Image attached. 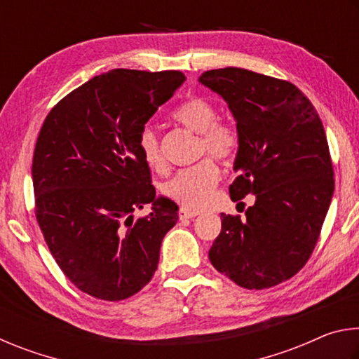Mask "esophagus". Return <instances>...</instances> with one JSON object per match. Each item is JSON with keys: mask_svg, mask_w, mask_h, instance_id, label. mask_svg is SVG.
<instances>
[{"mask_svg": "<svg viewBox=\"0 0 359 359\" xmlns=\"http://www.w3.org/2000/svg\"><path fill=\"white\" fill-rule=\"evenodd\" d=\"M196 215H199V210H191V209H188V208H182L179 210L180 220H187V218H193V217H196Z\"/></svg>", "mask_w": 359, "mask_h": 359, "instance_id": "obj_1", "label": "esophagus"}]
</instances>
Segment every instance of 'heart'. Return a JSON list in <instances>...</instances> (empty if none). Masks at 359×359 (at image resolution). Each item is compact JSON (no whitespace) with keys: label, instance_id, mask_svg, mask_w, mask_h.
Instances as JSON below:
<instances>
[{"label":"heart","instance_id":"obj_1","mask_svg":"<svg viewBox=\"0 0 359 359\" xmlns=\"http://www.w3.org/2000/svg\"><path fill=\"white\" fill-rule=\"evenodd\" d=\"M217 117L218 114L214 104L201 96H191L172 112V118L177 123L199 133V155L209 151L218 160L228 161L239 149V131L228 121H220ZM139 151L149 168L155 171L165 169L166 163L161 154L160 141L151 128H144L139 136ZM218 182H220V168L214 158L205 156L196 165L180 169L163 185V193L169 199L187 208L201 209L210 201Z\"/></svg>","mask_w":359,"mask_h":359}]
</instances>
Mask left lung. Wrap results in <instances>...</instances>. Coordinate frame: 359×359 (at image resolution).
I'll use <instances>...</instances> for the list:
<instances>
[{"instance_id": "obj_1", "label": "left lung", "mask_w": 359, "mask_h": 359, "mask_svg": "<svg viewBox=\"0 0 359 359\" xmlns=\"http://www.w3.org/2000/svg\"><path fill=\"white\" fill-rule=\"evenodd\" d=\"M199 82L228 102L239 131L231 199L255 194L244 220L220 215L209 259L242 288L276 287L311 258L330 209L334 171L323 123L288 81L222 68Z\"/></svg>"}]
</instances>
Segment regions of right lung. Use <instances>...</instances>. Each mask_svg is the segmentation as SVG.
Segmentation results:
<instances>
[{"label":"right lung","instance_id":"1","mask_svg":"<svg viewBox=\"0 0 359 359\" xmlns=\"http://www.w3.org/2000/svg\"><path fill=\"white\" fill-rule=\"evenodd\" d=\"M184 81L180 71L112 69L72 90L42 123L32 168L36 220L83 293L121 301L155 274L179 208L156 198L139 136ZM149 202V216L132 217Z\"/></svg>","mask_w":359,"mask_h":359}]
</instances>
